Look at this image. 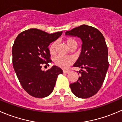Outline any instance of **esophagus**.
<instances>
[{"instance_id": "34e87169", "label": "esophagus", "mask_w": 122, "mask_h": 122, "mask_svg": "<svg viewBox=\"0 0 122 122\" xmlns=\"http://www.w3.org/2000/svg\"><path fill=\"white\" fill-rule=\"evenodd\" d=\"M69 71H70L68 70V69H63V73H66V74H67V73L69 72Z\"/></svg>"}]
</instances>
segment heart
Segmentation results:
<instances>
[{"label": "heart", "mask_w": 122, "mask_h": 122, "mask_svg": "<svg viewBox=\"0 0 122 122\" xmlns=\"http://www.w3.org/2000/svg\"><path fill=\"white\" fill-rule=\"evenodd\" d=\"M66 43L69 48L74 46H77V42L72 38H68L66 39ZM57 47V42L54 41L51 43L49 47V51L51 54H54L56 52ZM74 59L69 56H58L54 59V63L57 66L62 68H65L74 63Z\"/></svg>", "instance_id": "b5f03b06"}]
</instances>
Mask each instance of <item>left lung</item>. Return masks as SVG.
Masks as SVG:
<instances>
[{"label":"left lung","mask_w":122,"mask_h":122,"mask_svg":"<svg viewBox=\"0 0 122 122\" xmlns=\"http://www.w3.org/2000/svg\"><path fill=\"white\" fill-rule=\"evenodd\" d=\"M66 35L75 36L83 42L79 58L73 66L81 68V76L70 84L72 92L80 98H88L101 87L108 68V48L101 32L90 25L80 26L67 31Z\"/></svg>","instance_id":"1"}]
</instances>
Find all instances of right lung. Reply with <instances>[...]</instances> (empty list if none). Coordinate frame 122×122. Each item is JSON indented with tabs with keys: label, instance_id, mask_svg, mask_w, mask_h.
<instances>
[{
	"label": "right lung",
	"instance_id": "obj_1",
	"mask_svg": "<svg viewBox=\"0 0 122 122\" xmlns=\"http://www.w3.org/2000/svg\"><path fill=\"white\" fill-rule=\"evenodd\" d=\"M62 33L50 34L30 29L20 33L15 40L12 48L14 69L21 86L32 97H48L54 89L58 75L63 74L62 69L57 66L46 71L41 69L51 62L48 47Z\"/></svg>",
	"mask_w": 122,
	"mask_h": 122
}]
</instances>
